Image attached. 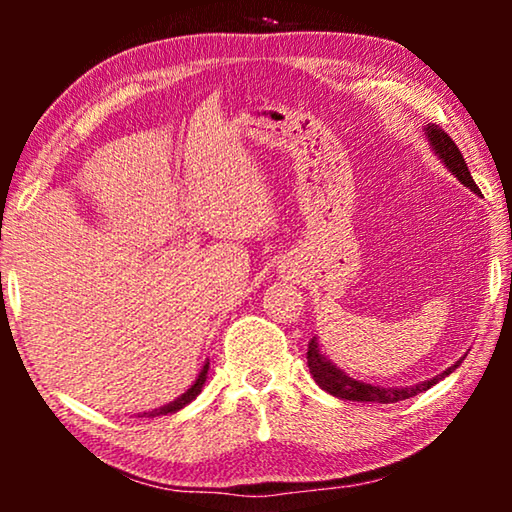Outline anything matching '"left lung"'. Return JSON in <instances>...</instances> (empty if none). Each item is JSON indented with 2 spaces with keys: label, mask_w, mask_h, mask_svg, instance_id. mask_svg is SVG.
<instances>
[{
  "label": "left lung",
  "mask_w": 512,
  "mask_h": 512,
  "mask_svg": "<svg viewBox=\"0 0 512 512\" xmlns=\"http://www.w3.org/2000/svg\"><path fill=\"white\" fill-rule=\"evenodd\" d=\"M424 137L429 140V146L433 149V153L438 155L440 162L445 164V167L452 171V176H456L458 180L465 187H470L474 194H479V187L472 180V173L467 169V164L463 160V153L458 151V146L454 144L452 137H449L443 128L427 124V128H422ZM465 359V357H463ZM463 359H458L454 366H449L447 370L440 372V375L431 377L427 381H420V384L415 386H404V388H384V386H372L366 384V381H359L350 375H345L341 368H336L332 361L325 357V352L320 350V343L314 336V339L309 341V348H307V366L309 372L314 375L316 384L327 391L329 395L339 397V400H350V402H372V404H393V402H400V400H409V397L424 393L427 388H431L433 384H438L440 379H445L447 375H452V372L461 366Z\"/></svg>",
  "instance_id": "obj_1"
}]
</instances>
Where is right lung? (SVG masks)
<instances>
[{
	"mask_svg": "<svg viewBox=\"0 0 512 512\" xmlns=\"http://www.w3.org/2000/svg\"><path fill=\"white\" fill-rule=\"evenodd\" d=\"M207 370H210V361H205V366L201 368V372H198V377H196L194 384L189 386L187 391L178 397V400L164 404V406H160V409L140 413V415H137V418H155V415H167V413H176V411H180V409H185V406H187L189 402H194L196 397H198V393L203 391V384H205V379H207Z\"/></svg>",
	"mask_w": 512,
	"mask_h": 512,
	"instance_id": "obj_1",
	"label": "right lung"
}]
</instances>
